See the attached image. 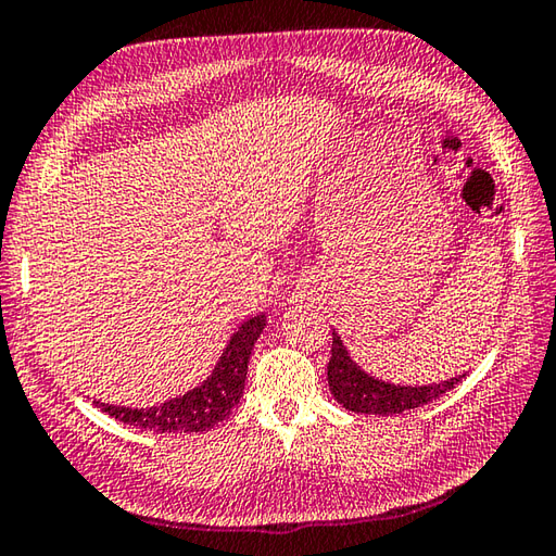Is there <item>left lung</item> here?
<instances>
[{
	"instance_id": "left-lung-1",
	"label": "left lung",
	"mask_w": 556,
	"mask_h": 556,
	"mask_svg": "<svg viewBox=\"0 0 556 556\" xmlns=\"http://www.w3.org/2000/svg\"><path fill=\"white\" fill-rule=\"evenodd\" d=\"M327 377L333 400L343 404L349 412L380 416L412 412L416 406H424L438 400V396H443L463 380V377H453V380L447 382L428 387H400L375 380V377L365 375L358 365L351 361V355L345 353L337 331L331 333V358L327 365Z\"/></svg>"
}]
</instances>
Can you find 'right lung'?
I'll use <instances>...</instances> for the list:
<instances>
[{
	"mask_svg": "<svg viewBox=\"0 0 556 556\" xmlns=\"http://www.w3.org/2000/svg\"><path fill=\"white\" fill-rule=\"evenodd\" d=\"M266 327L264 314H256L242 327L235 331L229 339L223 358L215 365L213 375L195 387V390L186 392L184 396H176L164 404H156L150 408H128V406H111L101 404L97 406L109 416L118 418V421L144 428V431L156 433H198L207 431V428L225 421L229 412L239 404V396L244 390L247 380V365L249 355L254 351V343Z\"/></svg>",
	"mask_w": 556,
	"mask_h": 556,
	"instance_id": "obj_1",
	"label": "right lung"
}]
</instances>
